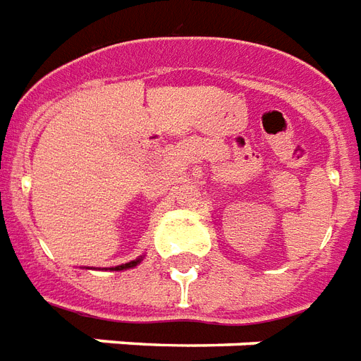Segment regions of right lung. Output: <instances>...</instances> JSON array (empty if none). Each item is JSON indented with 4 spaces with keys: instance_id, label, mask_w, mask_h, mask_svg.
<instances>
[{
    "instance_id": "right-lung-1",
    "label": "right lung",
    "mask_w": 361,
    "mask_h": 361,
    "mask_svg": "<svg viewBox=\"0 0 361 361\" xmlns=\"http://www.w3.org/2000/svg\"><path fill=\"white\" fill-rule=\"evenodd\" d=\"M137 263H139V259H137V261H131V263H126V265L116 267V271H123V269H131V267H135V265H137Z\"/></svg>"
}]
</instances>
